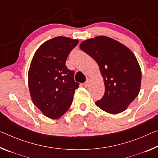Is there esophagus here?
I'll list each match as a JSON object with an SVG mask.
<instances>
[{
  "mask_svg": "<svg viewBox=\"0 0 158 158\" xmlns=\"http://www.w3.org/2000/svg\"><path fill=\"white\" fill-rule=\"evenodd\" d=\"M89 86V80L87 79L86 82H85V83L84 84V87H88Z\"/></svg>",
  "mask_w": 158,
  "mask_h": 158,
  "instance_id": "obj_1",
  "label": "esophagus"
}]
</instances>
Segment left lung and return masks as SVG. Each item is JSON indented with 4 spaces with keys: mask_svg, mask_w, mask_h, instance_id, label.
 I'll list each match as a JSON object with an SVG mask.
<instances>
[{
    "mask_svg": "<svg viewBox=\"0 0 158 158\" xmlns=\"http://www.w3.org/2000/svg\"><path fill=\"white\" fill-rule=\"evenodd\" d=\"M80 48L96 61L103 77L105 94L96 106L111 114L124 111L141 86V68L133 52L104 36L84 41Z\"/></svg>",
    "mask_w": 158,
    "mask_h": 158,
    "instance_id": "left-lung-1",
    "label": "left lung"
}]
</instances>
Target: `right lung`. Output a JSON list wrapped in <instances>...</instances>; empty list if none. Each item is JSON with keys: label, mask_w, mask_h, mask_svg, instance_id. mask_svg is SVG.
Instances as JSON below:
<instances>
[{"label": "right lung", "mask_w": 158, "mask_h": 158, "mask_svg": "<svg viewBox=\"0 0 158 158\" xmlns=\"http://www.w3.org/2000/svg\"><path fill=\"white\" fill-rule=\"evenodd\" d=\"M78 40L64 36L50 39L40 46L32 59L28 74L30 94L34 103L51 119L62 117L71 106L74 91V72L65 62Z\"/></svg>", "instance_id": "1"}]
</instances>
